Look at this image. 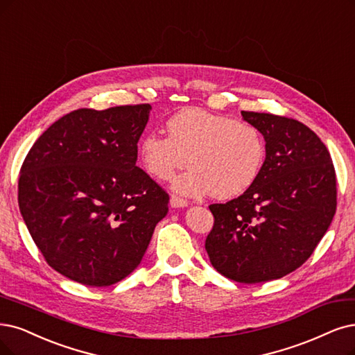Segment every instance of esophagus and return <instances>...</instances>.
I'll return each instance as SVG.
<instances>
[{
	"label": "esophagus",
	"mask_w": 355,
	"mask_h": 355,
	"mask_svg": "<svg viewBox=\"0 0 355 355\" xmlns=\"http://www.w3.org/2000/svg\"><path fill=\"white\" fill-rule=\"evenodd\" d=\"M169 205H171V207L178 209V207H187L189 202L184 200V199H181V198H175V196H173V198H171V200H169Z\"/></svg>",
	"instance_id": "34e87169"
}]
</instances>
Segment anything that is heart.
<instances>
[{"label":"heart","mask_w":355,"mask_h":355,"mask_svg":"<svg viewBox=\"0 0 355 355\" xmlns=\"http://www.w3.org/2000/svg\"><path fill=\"white\" fill-rule=\"evenodd\" d=\"M166 137L148 133L139 141L137 155L144 171L168 181L189 162L187 173L174 181L186 196L211 193L231 199L256 181L266 156L257 127L202 108H186L168 118Z\"/></svg>","instance_id":"1"}]
</instances>
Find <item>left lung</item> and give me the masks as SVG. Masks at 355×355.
Here are the masks:
<instances>
[{"label":"left lung","mask_w":355,"mask_h":355,"mask_svg":"<svg viewBox=\"0 0 355 355\" xmlns=\"http://www.w3.org/2000/svg\"><path fill=\"white\" fill-rule=\"evenodd\" d=\"M241 115L263 136L266 157L240 198L209 206L215 224L205 247L224 277L257 284L285 277L311 256L336 211V177L329 150L303 123Z\"/></svg>","instance_id":"obj_1"}]
</instances>
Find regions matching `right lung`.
<instances>
[{
    "label": "right lung",
    "instance_id": "add662e5",
    "mask_svg": "<svg viewBox=\"0 0 355 355\" xmlns=\"http://www.w3.org/2000/svg\"><path fill=\"white\" fill-rule=\"evenodd\" d=\"M150 110L73 111L44 131L21 165L24 224L48 265L71 281L124 279L168 214V194L136 166Z\"/></svg>",
    "mask_w": 355,
    "mask_h": 355
}]
</instances>
